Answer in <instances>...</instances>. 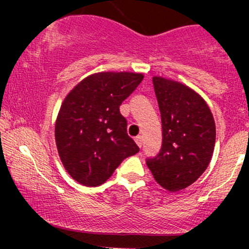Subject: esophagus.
I'll use <instances>...</instances> for the list:
<instances>
[{
  "label": "esophagus",
  "mask_w": 249,
  "mask_h": 249,
  "mask_svg": "<svg viewBox=\"0 0 249 249\" xmlns=\"http://www.w3.org/2000/svg\"><path fill=\"white\" fill-rule=\"evenodd\" d=\"M135 141H136L137 145H139L140 148L142 147V144H143V137H142V136H137L136 139H135Z\"/></svg>",
  "instance_id": "34e87169"
}]
</instances>
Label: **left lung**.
<instances>
[{
	"label": "left lung",
	"mask_w": 249,
	"mask_h": 249,
	"mask_svg": "<svg viewBox=\"0 0 249 249\" xmlns=\"http://www.w3.org/2000/svg\"><path fill=\"white\" fill-rule=\"evenodd\" d=\"M153 85L161 114L162 144L145 162L162 188L178 192L207 169L215 143L214 119L190 88L161 77H153Z\"/></svg>",
	"instance_id": "1"
}]
</instances>
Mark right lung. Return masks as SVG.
<instances>
[{
    "label": "right lung",
    "instance_id": "obj_1",
    "mask_svg": "<svg viewBox=\"0 0 249 249\" xmlns=\"http://www.w3.org/2000/svg\"><path fill=\"white\" fill-rule=\"evenodd\" d=\"M142 80L140 73L101 72L83 79L64 100L55 141L65 169L78 183L102 184L123 160L140 152L119 107Z\"/></svg>",
    "mask_w": 249,
    "mask_h": 249
}]
</instances>
